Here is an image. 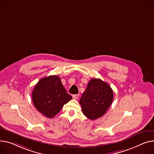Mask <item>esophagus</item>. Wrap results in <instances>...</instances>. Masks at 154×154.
<instances>
[{
	"instance_id": "34e87169",
	"label": "esophagus",
	"mask_w": 154,
	"mask_h": 154,
	"mask_svg": "<svg viewBox=\"0 0 154 154\" xmlns=\"http://www.w3.org/2000/svg\"><path fill=\"white\" fill-rule=\"evenodd\" d=\"M72 98H73L74 99H75V100H77V99H78V98H79V95H72Z\"/></svg>"
}]
</instances>
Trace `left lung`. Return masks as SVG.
Returning a JSON list of instances; mask_svg holds the SVG:
<instances>
[{
  "label": "left lung",
  "instance_id": "obj_1",
  "mask_svg": "<svg viewBox=\"0 0 154 154\" xmlns=\"http://www.w3.org/2000/svg\"><path fill=\"white\" fill-rule=\"evenodd\" d=\"M113 100V91L109 84L100 79H91L79 103L84 115L90 120L105 113Z\"/></svg>",
  "mask_w": 154,
  "mask_h": 154
}]
</instances>
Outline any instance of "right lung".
Listing matches in <instances>:
<instances>
[{
  "instance_id": "1",
  "label": "right lung",
  "mask_w": 154,
  "mask_h": 154,
  "mask_svg": "<svg viewBox=\"0 0 154 154\" xmlns=\"http://www.w3.org/2000/svg\"><path fill=\"white\" fill-rule=\"evenodd\" d=\"M72 98L67 93L57 75H49L40 79L32 92L33 103L45 116L52 118Z\"/></svg>"
}]
</instances>
